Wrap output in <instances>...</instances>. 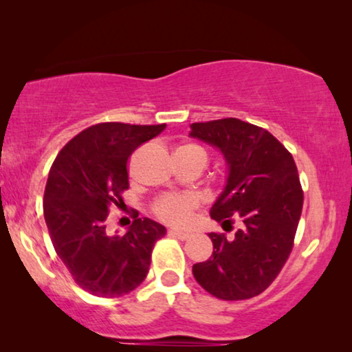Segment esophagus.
<instances>
[{"label":"esophagus","instance_id":"1","mask_svg":"<svg viewBox=\"0 0 352 352\" xmlns=\"http://www.w3.org/2000/svg\"><path fill=\"white\" fill-rule=\"evenodd\" d=\"M170 235L171 237H176V239H179V240H187V239H190V232H184V230H176V229H171L170 230Z\"/></svg>","mask_w":352,"mask_h":352}]
</instances>
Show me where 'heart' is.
I'll return each mask as SVG.
<instances>
[{
	"mask_svg": "<svg viewBox=\"0 0 352 352\" xmlns=\"http://www.w3.org/2000/svg\"><path fill=\"white\" fill-rule=\"evenodd\" d=\"M179 148H187V151H197L204 153L201 148L195 146H182ZM197 206H199V199L194 195H166L157 201L155 213L165 223L182 226L190 219V216Z\"/></svg>",
	"mask_w": 352,
	"mask_h": 352,
	"instance_id": "heart-1",
	"label": "heart"
}]
</instances>
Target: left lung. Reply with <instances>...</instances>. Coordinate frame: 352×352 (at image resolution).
Returning <instances> with one entry per match:
<instances>
[{"mask_svg": "<svg viewBox=\"0 0 352 352\" xmlns=\"http://www.w3.org/2000/svg\"><path fill=\"white\" fill-rule=\"evenodd\" d=\"M189 136L218 148L228 166L211 218L223 228L232 219L240 223L234 239L208 234L213 254L194 264L195 280L219 300L256 296L280 272L300 223L302 190L295 160L271 133L239 118L192 123Z\"/></svg>", "mask_w": 352, "mask_h": 352, "instance_id": "obj_1", "label": "left lung"}]
</instances>
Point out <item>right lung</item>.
<instances>
[{"label": "right lung", "mask_w": 352, "mask_h": 352, "mask_svg": "<svg viewBox=\"0 0 352 352\" xmlns=\"http://www.w3.org/2000/svg\"><path fill=\"white\" fill-rule=\"evenodd\" d=\"M166 124L99 123L65 144L52 163L45 189V221L57 256L91 295L123 296L139 287L152 248L165 226L138 218L126 234H107L110 204L129 187L126 163Z\"/></svg>", "instance_id": "right-lung-1"}]
</instances>
